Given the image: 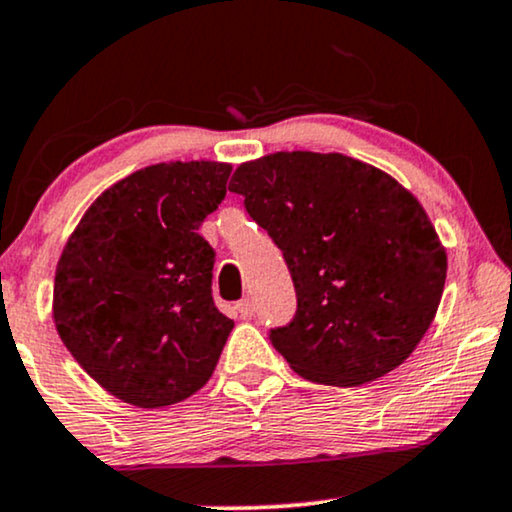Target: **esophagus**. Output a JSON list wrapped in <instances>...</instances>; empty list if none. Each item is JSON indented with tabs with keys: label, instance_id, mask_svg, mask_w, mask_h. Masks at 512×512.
I'll return each mask as SVG.
<instances>
[{
	"label": "esophagus",
	"instance_id": "esophagus-1",
	"mask_svg": "<svg viewBox=\"0 0 512 512\" xmlns=\"http://www.w3.org/2000/svg\"><path fill=\"white\" fill-rule=\"evenodd\" d=\"M236 309H238V314L243 316V319H250V316L255 314V304H252L250 297H245V300L238 302V304H236Z\"/></svg>",
	"mask_w": 512,
	"mask_h": 512
}]
</instances>
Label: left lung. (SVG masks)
Returning <instances> with one entry per match:
<instances>
[{
  "mask_svg": "<svg viewBox=\"0 0 512 512\" xmlns=\"http://www.w3.org/2000/svg\"><path fill=\"white\" fill-rule=\"evenodd\" d=\"M229 191L283 250L297 312L271 345L297 375L357 387L411 357L442 300L446 250L409 189L349 155L276 151L238 165Z\"/></svg>",
  "mask_w": 512,
  "mask_h": 512,
  "instance_id": "left-lung-1",
  "label": "left lung"
}]
</instances>
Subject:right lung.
I'll return each instance as SVG.
<instances>
[{"label": "right lung", "instance_id": "right-lung-1", "mask_svg": "<svg viewBox=\"0 0 512 512\" xmlns=\"http://www.w3.org/2000/svg\"><path fill=\"white\" fill-rule=\"evenodd\" d=\"M229 163L170 160L108 186L56 264L51 316L77 364L125 404L165 409L210 380L234 321L212 302L198 234Z\"/></svg>", "mask_w": 512, "mask_h": 512}]
</instances>
